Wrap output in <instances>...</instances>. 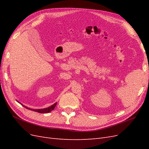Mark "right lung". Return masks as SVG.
<instances>
[{"mask_svg": "<svg viewBox=\"0 0 149 149\" xmlns=\"http://www.w3.org/2000/svg\"><path fill=\"white\" fill-rule=\"evenodd\" d=\"M18 102H19V101H17ZM20 103V102H19ZM56 104L57 102H55V104H53V105H52L51 106H49L47 108H44V109H30V108H29L27 107H26L25 106L23 105L24 107H25V108H26V109H30V110H32L33 111H35V112H39V113H48V112H51L52 110H53L54 109H55V106H56Z\"/></svg>", "mask_w": 149, "mask_h": 149, "instance_id": "right-lung-1", "label": "right lung"}]
</instances>
